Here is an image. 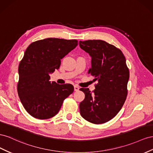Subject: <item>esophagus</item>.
I'll return each instance as SVG.
<instances>
[{"label": "esophagus", "mask_w": 153, "mask_h": 153, "mask_svg": "<svg viewBox=\"0 0 153 153\" xmlns=\"http://www.w3.org/2000/svg\"><path fill=\"white\" fill-rule=\"evenodd\" d=\"M74 90H75V91H78L79 90V87L77 85H74Z\"/></svg>", "instance_id": "1"}]
</instances>
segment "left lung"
Here are the masks:
<instances>
[{"label":"left lung","mask_w":153,"mask_h":153,"mask_svg":"<svg viewBox=\"0 0 153 153\" xmlns=\"http://www.w3.org/2000/svg\"><path fill=\"white\" fill-rule=\"evenodd\" d=\"M82 49L91 57L88 74L94 76L95 89L80 88L85 97L79 104L81 116L91 123H105L121 110L128 95L129 68L119 49L101 40L79 41Z\"/></svg>","instance_id":"obj_1"}]
</instances>
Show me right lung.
<instances>
[{
  "label": "right lung",
  "instance_id": "1",
  "mask_svg": "<svg viewBox=\"0 0 153 153\" xmlns=\"http://www.w3.org/2000/svg\"><path fill=\"white\" fill-rule=\"evenodd\" d=\"M76 40L49 38L30 43L19 67L17 91L25 110L38 119L55 116L64 100L73 93L71 84L51 82L49 74L58 69L61 59L77 45Z\"/></svg>",
  "mask_w": 153,
  "mask_h": 153
}]
</instances>
